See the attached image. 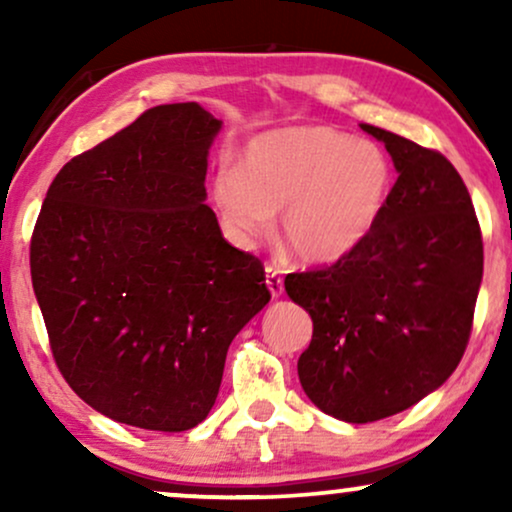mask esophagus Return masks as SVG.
Returning <instances> with one entry per match:
<instances>
[{
  "mask_svg": "<svg viewBox=\"0 0 512 512\" xmlns=\"http://www.w3.org/2000/svg\"><path fill=\"white\" fill-rule=\"evenodd\" d=\"M264 284H267L272 298L284 296V279H281V272L276 267H272V264H267V267H264Z\"/></svg>",
  "mask_w": 512,
  "mask_h": 512,
  "instance_id": "34e87169",
  "label": "esophagus"
}]
</instances>
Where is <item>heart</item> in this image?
Masks as SVG:
<instances>
[{"instance_id": "b5f03b06", "label": "heart", "mask_w": 512, "mask_h": 512, "mask_svg": "<svg viewBox=\"0 0 512 512\" xmlns=\"http://www.w3.org/2000/svg\"><path fill=\"white\" fill-rule=\"evenodd\" d=\"M392 163L378 144L332 127H291L255 137L238 168L211 182L223 231L252 248L274 228L303 262L334 264L366 243L392 195Z\"/></svg>"}]
</instances>
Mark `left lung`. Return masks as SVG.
Masks as SVG:
<instances>
[{
	"label": "left lung",
	"mask_w": 512,
	"mask_h": 512,
	"mask_svg": "<svg viewBox=\"0 0 512 512\" xmlns=\"http://www.w3.org/2000/svg\"><path fill=\"white\" fill-rule=\"evenodd\" d=\"M361 129L399 173L385 214L349 257L284 281L313 317L298 358L305 395L349 424L399 414L450 378L484 274L479 221L455 166L387 129Z\"/></svg>",
	"instance_id": "left-lung-1"
}]
</instances>
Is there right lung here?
Instances as JSON below:
<instances>
[{"label": "right lung", "mask_w": 512, "mask_h": 512, "mask_svg": "<svg viewBox=\"0 0 512 512\" xmlns=\"http://www.w3.org/2000/svg\"><path fill=\"white\" fill-rule=\"evenodd\" d=\"M221 125L197 103L146 110L57 173L35 223L31 279L57 368L120 424H202L228 346L272 298L262 262L204 204Z\"/></svg>", "instance_id": "1"}]
</instances>
